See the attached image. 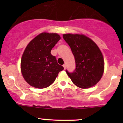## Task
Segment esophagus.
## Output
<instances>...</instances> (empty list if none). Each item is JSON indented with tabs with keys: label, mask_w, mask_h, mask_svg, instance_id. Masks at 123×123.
<instances>
[{
	"label": "esophagus",
	"mask_w": 123,
	"mask_h": 123,
	"mask_svg": "<svg viewBox=\"0 0 123 123\" xmlns=\"http://www.w3.org/2000/svg\"><path fill=\"white\" fill-rule=\"evenodd\" d=\"M63 67H64V69H66V65H65V64H64V65H63Z\"/></svg>",
	"instance_id": "esophagus-1"
}]
</instances>
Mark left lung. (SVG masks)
<instances>
[{"mask_svg":"<svg viewBox=\"0 0 123 123\" xmlns=\"http://www.w3.org/2000/svg\"><path fill=\"white\" fill-rule=\"evenodd\" d=\"M63 38L70 47L75 62L72 73L66 70L73 83L82 89L95 86L101 79L104 70L102 54L96 43L80 34H65Z\"/></svg>","mask_w":123,"mask_h":123,"instance_id":"1","label":"left lung"}]
</instances>
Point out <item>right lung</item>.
Listing matches in <instances>:
<instances>
[{
  "label": "right lung",
  "mask_w": 123,
  "mask_h": 123,
  "mask_svg": "<svg viewBox=\"0 0 123 123\" xmlns=\"http://www.w3.org/2000/svg\"><path fill=\"white\" fill-rule=\"evenodd\" d=\"M60 38L56 33H43L26 47L22 56L21 69L23 77L30 86L38 89L47 87L64 69L50 53Z\"/></svg>",
  "instance_id": "obj_1"
}]
</instances>
